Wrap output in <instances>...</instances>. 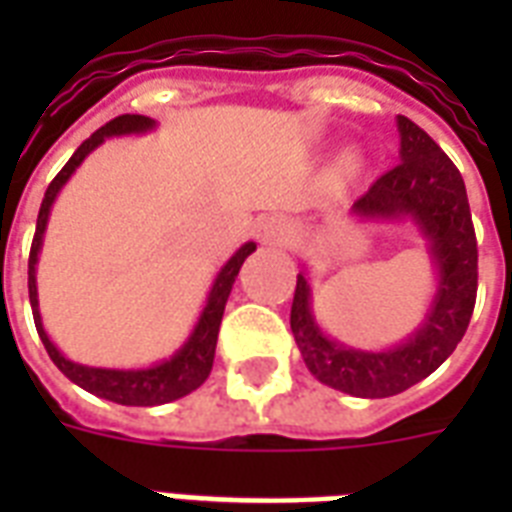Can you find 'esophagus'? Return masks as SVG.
I'll use <instances>...</instances> for the list:
<instances>
[{"label": "esophagus", "instance_id": "esophagus-1", "mask_svg": "<svg viewBox=\"0 0 512 512\" xmlns=\"http://www.w3.org/2000/svg\"><path fill=\"white\" fill-rule=\"evenodd\" d=\"M289 236H292V228L289 223H284L281 217H265L257 223V239L265 241V244H287Z\"/></svg>", "mask_w": 512, "mask_h": 512}]
</instances>
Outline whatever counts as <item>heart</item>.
<instances>
[{
	"label": "heart",
	"instance_id": "heart-1",
	"mask_svg": "<svg viewBox=\"0 0 512 512\" xmlns=\"http://www.w3.org/2000/svg\"><path fill=\"white\" fill-rule=\"evenodd\" d=\"M356 170H358L356 151H345V154H340V159H337V172H340L342 177H348V175H353Z\"/></svg>",
	"mask_w": 512,
	"mask_h": 512
}]
</instances>
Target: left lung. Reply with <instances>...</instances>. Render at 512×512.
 Masks as SVG:
<instances>
[{"mask_svg":"<svg viewBox=\"0 0 512 512\" xmlns=\"http://www.w3.org/2000/svg\"><path fill=\"white\" fill-rule=\"evenodd\" d=\"M401 164L388 170L350 215L364 220H412L425 239L436 271V295L420 327L393 348L361 350L342 345L319 327L305 271L297 273L292 335L305 366L319 382L358 398L404 393L452 356L473 316L478 289V244L468 191L460 170L412 119L398 116Z\"/></svg>","mask_w":512,"mask_h":512,"instance_id":"left-lung-1","label":"left lung"}]
</instances>
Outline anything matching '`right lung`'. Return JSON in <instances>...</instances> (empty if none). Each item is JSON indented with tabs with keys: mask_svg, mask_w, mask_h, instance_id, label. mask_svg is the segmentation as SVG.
Segmentation results:
<instances>
[{
	"mask_svg": "<svg viewBox=\"0 0 512 512\" xmlns=\"http://www.w3.org/2000/svg\"><path fill=\"white\" fill-rule=\"evenodd\" d=\"M154 127L156 122L151 116H116V119H111L108 124H103L98 132H92L90 138L76 148L74 156L66 162V167H63V170L55 175V180L47 185L42 207H39V217H36L34 244H31V255H28V300H31V311H34L36 332L42 337L44 348H47V353H50L52 358V364L58 366L68 380L87 390V393L122 406L170 404V401L188 396L191 390H196L201 382L207 380L209 372H212V361H215L217 332H220V321H223V311L225 303H228V295H231L233 281L239 276V268L244 265V260L257 249L255 241H247V244H241V247L233 252L231 260L220 268V273H217L215 281H212V289H209L207 295V305H204V311H201L199 321H196V327H193V332L188 335V340H185L170 358H164L159 364L146 366V369H103V366L76 364V361L66 358L58 348H55V342L50 340V335H47V329H44L42 324L39 292H36V263H39V252H42L44 231H47V220H50L52 204L58 199L60 188L68 183V177L79 170V164H82L95 148L106 143V138L143 135V132H151Z\"/></svg>",
	"mask_w": 512,
	"mask_h": 512,
	"instance_id": "obj_1",
	"label": "right lung"
}]
</instances>
